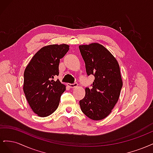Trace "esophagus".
I'll return each instance as SVG.
<instances>
[{"mask_svg":"<svg viewBox=\"0 0 153 153\" xmlns=\"http://www.w3.org/2000/svg\"><path fill=\"white\" fill-rule=\"evenodd\" d=\"M68 86L70 88H75L78 86V84L76 82L73 83V84H68Z\"/></svg>","mask_w":153,"mask_h":153,"instance_id":"1","label":"esophagus"}]
</instances>
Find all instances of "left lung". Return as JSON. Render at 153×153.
I'll list each match as a JSON object with an SVG mask.
<instances>
[{
	"label": "left lung",
	"instance_id": "1",
	"mask_svg": "<svg viewBox=\"0 0 153 153\" xmlns=\"http://www.w3.org/2000/svg\"><path fill=\"white\" fill-rule=\"evenodd\" d=\"M79 49L87 75L95 78L92 88H85L80 106L86 116L99 121L108 116L119 100L123 87L119 66L109 51L99 43L80 45Z\"/></svg>",
	"mask_w": 153,
	"mask_h": 153
}]
</instances>
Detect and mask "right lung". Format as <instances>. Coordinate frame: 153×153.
<instances>
[{
	"label": "right lung",
	"mask_w": 153,
	"mask_h": 153,
	"mask_svg": "<svg viewBox=\"0 0 153 153\" xmlns=\"http://www.w3.org/2000/svg\"><path fill=\"white\" fill-rule=\"evenodd\" d=\"M69 45H51L41 48L27 66L24 74V92L33 112L47 117L57 108L66 86L59 80L60 59L69 50Z\"/></svg>",
	"instance_id": "add662e5"
}]
</instances>
